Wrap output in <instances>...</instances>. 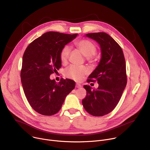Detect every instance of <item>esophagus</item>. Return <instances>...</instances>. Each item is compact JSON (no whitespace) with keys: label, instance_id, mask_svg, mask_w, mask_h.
Instances as JSON below:
<instances>
[{"label":"esophagus","instance_id":"obj_1","mask_svg":"<svg viewBox=\"0 0 150 150\" xmlns=\"http://www.w3.org/2000/svg\"><path fill=\"white\" fill-rule=\"evenodd\" d=\"M81 87V85L79 84H76V88H79Z\"/></svg>","mask_w":150,"mask_h":150}]
</instances>
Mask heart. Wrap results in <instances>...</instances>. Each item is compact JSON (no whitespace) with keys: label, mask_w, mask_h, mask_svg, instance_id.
<instances>
[{"label":"heart","mask_w":150,"mask_h":150,"mask_svg":"<svg viewBox=\"0 0 150 150\" xmlns=\"http://www.w3.org/2000/svg\"><path fill=\"white\" fill-rule=\"evenodd\" d=\"M75 45L83 55L87 57L88 61H91V57L96 52V47L95 45L88 40H81L75 42ZM71 51L69 46L65 45L61 50L60 57L62 62L65 63L67 60ZM87 74V69L83 66H71L67 67L64 71L66 77L75 80L81 81L83 80L84 76Z\"/></svg>","instance_id":"b5f03b06"}]
</instances>
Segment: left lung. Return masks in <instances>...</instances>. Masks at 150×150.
Masks as SVG:
<instances>
[{"label": "left lung", "instance_id": "left-lung-1", "mask_svg": "<svg viewBox=\"0 0 150 150\" xmlns=\"http://www.w3.org/2000/svg\"><path fill=\"white\" fill-rule=\"evenodd\" d=\"M85 36L97 42L101 57L87 82L98 81L99 87L91 90L85 85L87 96L83 100L85 110L93 116L100 117L111 112L119 102L126 84V62L123 52L115 40L104 32L86 34Z\"/></svg>", "mask_w": 150, "mask_h": 150}]
</instances>
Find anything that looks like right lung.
Masks as SVG:
<instances>
[{
  "label": "right lung",
  "instance_id": "obj_1",
  "mask_svg": "<svg viewBox=\"0 0 150 150\" xmlns=\"http://www.w3.org/2000/svg\"><path fill=\"white\" fill-rule=\"evenodd\" d=\"M77 36L48 32L34 40L24 51L21 83L29 104L40 114L52 115L57 113L67 95L75 87L72 79H62L57 83L50 76L62 66V49Z\"/></svg>",
  "mask_w": 150,
  "mask_h": 150
}]
</instances>
